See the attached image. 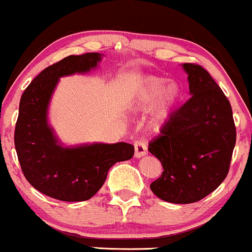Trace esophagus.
Here are the masks:
<instances>
[{
    "label": "esophagus",
    "mask_w": 252,
    "mask_h": 252,
    "mask_svg": "<svg viewBox=\"0 0 252 252\" xmlns=\"http://www.w3.org/2000/svg\"><path fill=\"white\" fill-rule=\"evenodd\" d=\"M135 147V158L140 159V158L147 156V147H146V143L143 141H136L134 143Z\"/></svg>",
    "instance_id": "1"
}]
</instances>
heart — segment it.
<instances>
[{
    "instance_id": "heart-1",
    "label": "heart",
    "mask_w": 252,
    "mask_h": 252,
    "mask_svg": "<svg viewBox=\"0 0 252 252\" xmlns=\"http://www.w3.org/2000/svg\"><path fill=\"white\" fill-rule=\"evenodd\" d=\"M184 98V91L177 81H168L165 77H143L135 87L131 103L141 111L152 106L151 124L162 126L181 106Z\"/></svg>"
}]
</instances>
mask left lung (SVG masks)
I'll return each mask as SVG.
<instances>
[{"instance_id": "obj_1", "label": "left lung", "mask_w": 252, "mask_h": 252, "mask_svg": "<svg viewBox=\"0 0 252 252\" xmlns=\"http://www.w3.org/2000/svg\"><path fill=\"white\" fill-rule=\"evenodd\" d=\"M191 98L171 116L148 151L162 175L151 184L160 200L187 204L202 200L222 183L236 145L232 107L208 71L182 64Z\"/></svg>"}]
</instances>
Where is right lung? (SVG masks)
Instances as JSON below:
<instances>
[{"label": "right lung", "instance_id": "1", "mask_svg": "<svg viewBox=\"0 0 252 252\" xmlns=\"http://www.w3.org/2000/svg\"><path fill=\"white\" fill-rule=\"evenodd\" d=\"M101 59L98 52L65 57L44 69L21 95L14 135L21 170L34 189L56 200H90L110 167L134 156V146L126 142L64 146L49 123V105L61 77L90 73Z\"/></svg>", "mask_w": 252, "mask_h": 252}]
</instances>
